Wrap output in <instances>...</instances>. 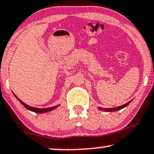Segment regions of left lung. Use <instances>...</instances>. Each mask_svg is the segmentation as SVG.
Wrapping results in <instances>:
<instances>
[{
    "mask_svg": "<svg viewBox=\"0 0 154 154\" xmlns=\"http://www.w3.org/2000/svg\"><path fill=\"white\" fill-rule=\"evenodd\" d=\"M131 101H129L128 103H125V104H124L123 105H120L119 107H113V108H103V107H98V109L100 110H104V111H106V112H113V111H117V110H121V109L124 108V107H125L126 106H128L129 104L131 103Z\"/></svg>",
    "mask_w": 154,
    "mask_h": 154,
    "instance_id": "obj_1",
    "label": "left lung"
}]
</instances>
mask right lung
Returning <instances> with one entry per match:
<instances>
[{"label":"right lung","instance_id":"right-lung-1","mask_svg":"<svg viewBox=\"0 0 154 154\" xmlns=\"http://www.w3.org/2000/svg\"><path fill=\"white\" fill-rule=\"evenodd\" d=\"M14 93V92H13ZM14 95L15 97L17 98V100L18 101L20 102V103H21L22 105H23L24 107H26V108L27 109V110H30V111H32V112H36V113H44V112H50V111L54 110V109H56L57 107L59 106V105H56V106H54V107H47V108H38V107H31V106H29V105H28L27 104H26V103H24L23 102H22L21 100L19 99V98L17 97V96H16L15 94L14 93Z\"/></svg>","mask_w":154,"mask_h":154}]
</instances>
